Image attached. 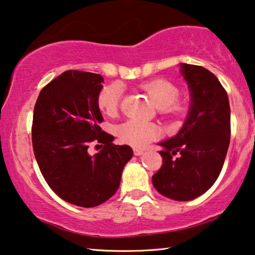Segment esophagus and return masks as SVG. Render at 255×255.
<instances>
[{"instance_id": "34e87169", "label": "esophagus", "mask_w": 255, "mask_h": 255, "mask_svg": "<svg viewBox=\"0 0 255 255\" xmlns=\"http://www.w3.org/2000/svg\"><path fill=\"white\" fill-rule=\"evenodd\" d=\"M132 152H134L135 155H140V154H143L144 151L142 149H137V147H134V149H132Z\"/></svg>"}]
</instances>
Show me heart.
Returning <instances> with one entry per match:
<instances>
[{
  "instance_id": "obj_1",
  "label": "heart",
  "mask_w": 255,
  "mask_h": 255,
  "mask_svg": "<svg viewBox=\"0 0 255 255\" xmlns=\"http://www.w3.org/2000/svg\"><path fill=\"white\" fill-rule=\"evenodd\" d=\"M151 97L161 116L168 118H182L188 113L187 101L178 98L180 88L168 80L155 79L140 85ZM124 97V89L119 83H110L101 89L97 97L98 108L108 116H115L120 109ZM118 137L128 145L142 147L160 135L157 125L139 119H129L117 126Z\"/></svg>"
}]
</instances>
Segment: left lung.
<instances>
[{
  "label": "left lung",
  "instance_id": "obj_1",
  "mask_svg": "<svg viewBox=\"0 0 255 255\" xmlns=\"http://www.w3.org/2000/svg\"><path fill=\"white\" fill-rule=\"evenodd\" d=\"M181 72L191 91L190 112L180 132L160 143L162 165L152 183L167 198L188 201L206 192L221 173L230 143V105L212 72L190 64H182Z\"/></svg>",
  "mask_w": 255,
  "mask_h": 255
}]
</instances>
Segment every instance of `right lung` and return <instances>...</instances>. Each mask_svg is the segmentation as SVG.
<instances>
[{
  "instance_id": "right-lung-1",
  "label": "right lung",
  "mask_w": 255,
  "mask_h": 255,
  "mask_svg": "<svg viewBox=\"0 0 255 255\" xmlns=\"http://www.w3.org/2000/svg\"><path fill=\"white\" fill-rule=\"evenodd\" d=\"M102 82L100 74L66 71L43 87L34 106L32 143L41 173L57 196L80 207L111 198L132 157L130 146L113 144L100 127ZM91 142L104 149L90 156Z\"/></svg>"
}]
</instances>
